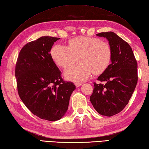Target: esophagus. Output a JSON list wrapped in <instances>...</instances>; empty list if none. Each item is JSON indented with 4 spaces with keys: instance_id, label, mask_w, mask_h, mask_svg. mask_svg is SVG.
<instances>
[{
    "instance_id": "esophagus-1",
    "label": "esophagus",
    "mask_w": 149,
    "mask_h": 149,
    "mask_svg": "<svg viewBox=\"0 0 149 149\" xmlns=\"http://www.w3.org/2000/svg\"><path fill=\"white\" fill-rule=\"evenodd\" d=\"M75 85L76 86V87H79L80 86L82 85V83H75Z\"/></svg>"
}]
</instances>
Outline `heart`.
<instances>
[{
  "label": "heart",
  "instance_id": "1",
  "mask_svg": "<svg viewBox=\"0 0 149 149\" xmlns=\"http://www.w3.org/2000/svg\"><path fill=\"white\" fill-rule=\"evenodd\" d=\"M52 59L57 65L66 68L78 59L80 63L65 71L68 80L81 82L94 73H103L111 63L112 52L109 43L98 38L79 36L69 40L68 46L57 45L51 50Z\"/></svg>",
  "mask_w": 149,
  "mask_h": 149
}]
</instances>
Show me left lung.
<instances>
[{
  "label": "left lung",
  "instance_id": "1",
  "mask_svg": "<svg viewBox=\"0 0 149 149\" xmlns=\"http://www.w3.org/2000/svg\"><path fill=\"white\" fill-rule=\"evenodd\" d=\"M96 36L105 37L112 48L111 64L94 83L90 100L100 114L110 117L123 110L129 103L138 82V64L130 46L112 31Z\"/></svg>",
  "mask_w": 149,
  "mask_h": 149
}]
</instances>
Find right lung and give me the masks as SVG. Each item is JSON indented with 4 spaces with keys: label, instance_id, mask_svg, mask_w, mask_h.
<instances>
[{
    "label": "right lung",
    "instance_id": "add662e5",
    "mask_svg": "<svg viewBox=\"0 0 149 149\" xmlns=\"http://www.w3.org/2000/svg\"><path fill=\"white\" fill-rule=\"evenodd\" d=\"M59 39L44 36L26 44L20 52L15 72L20 98L34 115L48 121L65 116L75 89L74 83L63 81L50 54Z\"/></svg>",
    "mask_w": 149,
    "mask_h": 149
}]
</instances>
